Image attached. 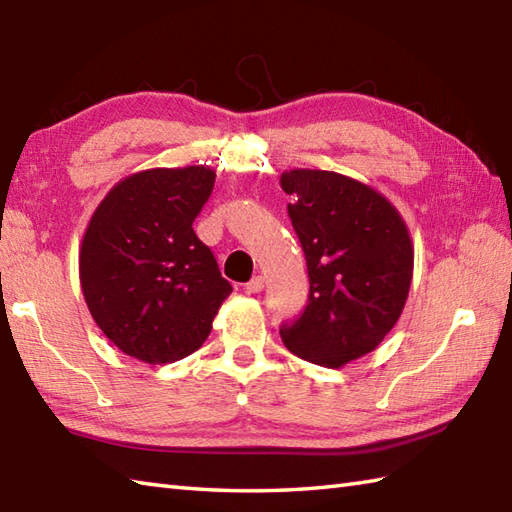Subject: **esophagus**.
Here are the masks:
<instances>
[{
	"label": "esophagus",
	"instance_id": "34e87169",
	"mask_svg": "<svg viewBox=\"0 0 512 512\" xmlns=\"http://www.w3.org/2000/svg\"><path fill=\"white\" fill-rule=\"evenodd\" d=\"M263 287H265V278L263 276H254L245 285V291H247V294H260V291H263Z\"/></svg>",
	"mask_w": 512,
	"mask_h": 512
}]
</instances>
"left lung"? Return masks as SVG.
Instances as JSON below:
<instances>
[{
  "label": "left lung",
  "mask_w": 512,
  "mask_h": 512,
  "mask_svg": "<svg viewBox=\"0 0 512 512\" xmlns=\"http://www.w3.org/2000/svg\"><path fill=\"white\" fill-rule=\"evenodd\" d=\"M280 187L309 271V302L280 327L298 358L338 369L362 358L398 322L413 278V243L387 196L351 176L289 170Z\"/></svg>",
  "instance_id": "8db88e82"
}]
</instances>
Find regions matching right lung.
Returning <instances> with one entry per match:
<instances>
[{"mask_svg": "<svg viewBox=\"0 0 512 512\" xmlns=\"http://www.w3.org/2000/svg\"><path fill=\"white\" fill-rule=\"evenodd\" d=\"M214 179L205 165L143 170L114 185L92 214L79 249L81 291L125 356L148 364L190 356L232 294L192 229Z\"/></svg>", "mask_w": 512, "mask_h": 512, "instance_id": "obj_1", "label": "right lung"}]
</instances>
